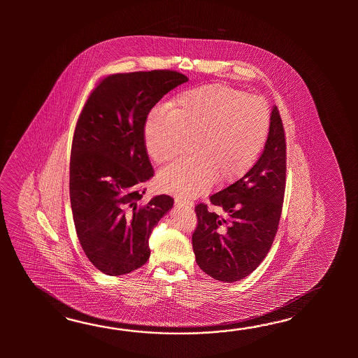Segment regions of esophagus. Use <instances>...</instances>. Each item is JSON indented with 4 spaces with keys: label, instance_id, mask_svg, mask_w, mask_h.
Listing matches in <instances>:
<instances>
[{
    "label": "esophagus",
    "instance_id": "obj_1",
    "mask_svg": "<svg viewBox=\"0 0 358 358\" xmlns=\"http://www.w3.org/2000/svg\"><path fill=\"white\" fill-rule=\"evenodd\" d=\"M176 206L178 207H185V208H189L193 206L192 201H187V199H180V198H176Z\"/></svg>",
    "mask_w": 358,
    "mask_h": 358
}]
</instances>
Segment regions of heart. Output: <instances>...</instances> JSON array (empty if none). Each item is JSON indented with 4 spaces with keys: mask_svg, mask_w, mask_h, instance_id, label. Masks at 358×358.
I'll return each mask as SVG.
<instances>
[{
    "mask_svg": "<svg viewBox=\"0 0 358 358\" xmlns=\"http://www.w3.org/2000/svg\"><path fill=\"white\" fill-rule=\"evenodd\" d=\"M270 130V111L259 96L225 84H207L182 92L168 103V114L153 113L145 125L150 157L164 165L192 141L193 156L159 176L161 188L180 198L208 189L215 179L234 182L255 165Z\"/></svg>",
    "mask_w": 358,
    "mask_h": 358,
    "instance_id": "heart-1",
    "label": "heart"
}]
</instances>
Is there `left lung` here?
I'll return each instance as SVG.
<instances>
[{
    "label": "left lung",
    "mask_w": 358,
    "mask_h": 358,
    "mask_svg": "<svg viewBox=\"0 0 358 358\" xmlns=\"http://www.w3.org/2000/svg\"><path fill=\"white\" fill-rule=\"evenodd\" d=\"M287 143L275 106L264 152L241 179L194 207L197 228L192 245L201 270L220 282H239L255 271L274 242L282 216L287 176Z\"/></svg>",
    "instance_id": "8db88e82"
}]
</instances>
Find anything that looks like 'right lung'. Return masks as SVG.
<instances>
[{
	"mask_svg": "<svg viewBox=\"0 0 358 358\" xmlns=\"http://www.w3.org/2000/svg\"><path fill=\"white\" fill-rule=\"evenodd\" d=\"M188 82L174 70L111 74L99 80L76 122L70 202L85 256L103 274H129L150 259L148 239L174 199L141 203L152 178L145 125L168 92Z\"/></svg>",
	"mask_w": 358,
	"mask_h": 358,
	"instance_id": "1",
	"label": "right lung"
}]
</instances>
